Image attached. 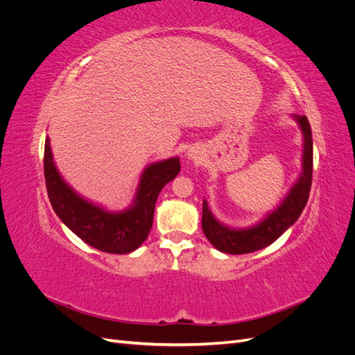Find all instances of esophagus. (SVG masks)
<instances>
[{"instance_id": "1", "label": "esophagus", "mask_w": 355, "mask_h": 355, "mask_svg": "<svg viewBox=\"0 0 355 355\" xmlns=\"http://www.w3.org/2000/svg\"><path fill=\"white\" fill-rule=\"evenodd\" d=\"M185 155L189 161H194V163H200V161L202 159V153L198 146H191Z\"/></svg>"}]
</instances>
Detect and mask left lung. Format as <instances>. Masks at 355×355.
<instances>
[{"label": "left lung", "mask_w": 355, "mask_h": 355, "mask_svg": "<svg viewBox=\"0 0 355 355\" xmlns=\"http://www.w3.org/2000/svg\"><path fill=\"white\" fill-rule=\"evenodd\" d=\"M302 133V157H300V173L295 184L290 187L277 207L249 227L235 228L220 222L209 207L207 198L202 200V232L213 247L222 253L244 254L265 249L280 239L297 220L305 209L309 197L311 180H313V133L305 115H292Z\"/></svg>", "instance_id": "8db88e82"}]
</instances>
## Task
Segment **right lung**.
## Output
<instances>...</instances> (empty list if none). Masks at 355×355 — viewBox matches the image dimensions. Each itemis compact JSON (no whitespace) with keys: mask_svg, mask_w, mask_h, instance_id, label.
I'll return each mask as SVG.
<instances>
[{"mask_svg":"<svg viewBox=\"0 0 355 355\" xmlns=\"http://www.w3.org/2000/svg\"><path fill=\"white\" fill-rule=\"evenodd\" d=\"M179 171V157L148 164L139 178L132 202L121 210H110L83 197L68 184L53 158L49 136L46 139L44 176L53 210L85 244L106 253L124 254L142 245L153 228L159 192Z\"/></svg>","mask_w":355,"mask_h":355,"instance_id":"1","label":"right lung"}]
</instances>
